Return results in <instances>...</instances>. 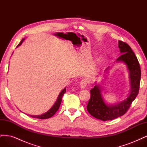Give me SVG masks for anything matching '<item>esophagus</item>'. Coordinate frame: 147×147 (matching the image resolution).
<instances>
[{"mask_svg": "<svg viewBox=\"0 0 147 147\" xmlns=\"http://www.w3.org/2000/svg\"><path fill=\"white\" fill-rule=\"evenodd\" d=\"M87 85V81L86 80L83 79L82 80V81L80 82V86L82 88H84Z\"/></svg>", "mask_w": 147, "mask_h": 147, "instance_id": "obj_1", "label": "esophagus"}]
</instances>
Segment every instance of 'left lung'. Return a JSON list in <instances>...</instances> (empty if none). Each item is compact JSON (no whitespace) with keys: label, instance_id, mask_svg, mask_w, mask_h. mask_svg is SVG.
Returning a JSON list of instances; mask_svg holds the SVG:
<instances>
[{"label":"left lung","instance_id":"obj_1","mask_svg":"<svg viewBox=\"0 0 147 147\" xmlns=\"http://www.w3.org/2000/svg\"><path fill=\"white\" fill-rule=\"evenodd\" d=\"M118 42L119 51L122 55L117 59V61L123 62L127 66L129 71L131 90L126 100L116 105H108L102 98L99 86L96 84L91 89V97L87 105L88 112L92 117L102 121L112 120L125 114L139 91L141 70L139 61L127 43L122 41Z\"/></svg>","mask_w":147,"mask_h":147}]
</instances>
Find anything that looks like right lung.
<instances>
[{"instance_id": "add662e5", "label": "right lung", "mask_w": 147, "mask_h": 147, "mask_svg": "<svg viewBox=\"0 0 147 147\" xmlns=\"http://www.w3.org/2000/svg\"><path fill=\"white\" fill-rule=\"evenodd\" d=\"M23 40H24V39L22 40L20 42V43L18 44V45L17 47L20 46L21 44L23 43ZM65 92H66V90H65V88H64V90L60 92V94H59L58 97H57V99L56 102H55V104L53 105L52 107L50 110H49L47 112L43 113L41 115H37V116H33V115H30V117H32V118H38V119H47V118H50V117H53V115L55 114V113L57 112V110L59 109V106H60L61 103V101H62V98H63V96Z\"/></svg>"}]
</instances>
